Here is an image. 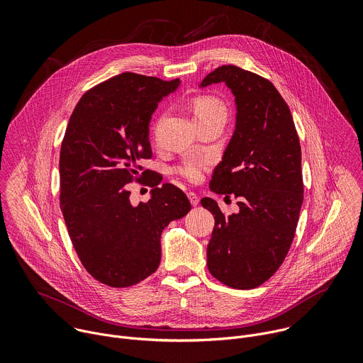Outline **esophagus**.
<instances>
[{"instance_id": "1", "label": "esophagus", "mask_w": 363, "mask_h": 363, "mask_svg": "<svg viewBox=\"0 0 363 363\" xmlns=\"http://www.w3.org/2000/svg\"><path fill=\"white\" fill-rule=\"evenodd\" d=\"M188 199H189V202H191L192 206H196L198 202H199V198H198V195H196L195 192H189V194H188Z\"/></svg>"}]
</instances>
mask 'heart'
Instances as JSON below:
<instances>
[{
    "label": "heart",
    "instance_id": "heart-1",
    "mask_svg": "<svg viewBox=\"0 0 363 363\" xmlns=\"http://www.w3.org/2000/svg\"><path fill=\"white\" fill-rule=\"evenodd\" d=\"M210 116H221L225 119L227 109L225 105L213 96H201L194 103V119H202ZM211 160L206 157H189L178 168L177 172L184 179L189 182H199L203 172L210 168Z\"/></svg>",
    "mask_w": 363,
    "mask_h": 363
}]
</instances>
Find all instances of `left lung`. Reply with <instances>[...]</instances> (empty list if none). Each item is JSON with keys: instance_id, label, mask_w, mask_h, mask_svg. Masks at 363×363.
I'll return each instance as SVG.
<instances>
[{"instance_id": "left-lung-1", "label": "left lung", "mask_w": 363, "mask_h": 363, "mask_svg": "<svg viewBox=\"0 0 363 363\" xmlns=\"http://www.w3.org/2000/svg\"><path fill=\"white\" fill-rule=\"evenodd\" d=\"M225 83L235 99V129L210 189L234 194L240 211L224 217L205 196L216 225L206 247L210 273L233 289H254L281 266L303 203L301 149L287 103L264 77L221 66L199 87Z\"/></svg>"}]
</instances>
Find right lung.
Masks as SVG:
<instances>
[{
    "label": "right lung",
    "instance_id": "add662e5",
    "mask_svg": "<svg viewBox=\"0 0 363 363\" xmlns=\"http://www.w3.org/2000/svg\"><path fill=\"white\" fill-rule=\"evenodd\" d=\"M179 79L122 73L90 89L74 108L60 150V208L82 264L96 280L129 287L157 272L161 234L191 203L172 184L147 179L150 198L132 205L128 184L152 157L149 123ZM147 169L142 172L146 177Z\"/></svg>",
    "mask_w": 363,
    "mask_h": 363
}]
</instances>
